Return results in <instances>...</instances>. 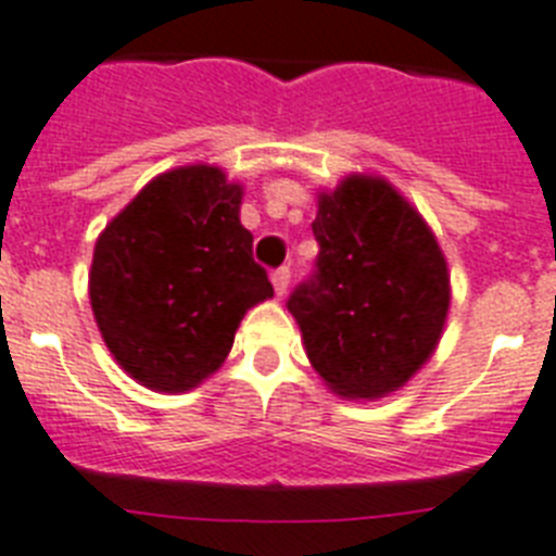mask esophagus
I'll list each match as a JSON object with an SVG mask.
<instances>
[{
	"instance_id": "34e87169",
	"label": "esophagus",
	"mask_w": 556,
	"mask_h": 556,
	"mask_svg": "<svg viewBox=\"0 0 556 556\" xmlns=\"http://www.w3.org/2000/svg\"><path fill=\"white\" fill-rule=\"evenodd\" d=\"M273 287L278 295H287V290H290V266H278V269H275Z\"/></svg>"
}]
</instances>
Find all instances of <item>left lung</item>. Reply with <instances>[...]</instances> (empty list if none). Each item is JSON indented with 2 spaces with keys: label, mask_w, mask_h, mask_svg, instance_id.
Instances as JSON below:
<instances>
[{
  "label": "left lung",
  "mask_w": 556,
  "mask_h": 556,
  "mask_svg": "<svg viewBox=\"0 0 556 556\" xmlns=\"http://www.w3.org/2000/svg\"><path fill=\"white\" fill-rule=\"evenodd\" d=\"M315 273L290 295L306 358L344 399H381L428 362L445 330L451 275L421 215L381 177L318 194Z\"/></svg>",
  "instance_id": "obj_1"
}]
</instances>
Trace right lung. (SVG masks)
I'll return each mask as SVG.
<instances>
[{
	"label": "right lung",
	"mask_w": 556,
	"mask_h": 556,
	"mask_svg": "<svg viewBox=\"0 0 556 556\" xmlns=\"http://www.w3.org/2000/svg\"><path fill=\"white\" fill-rule=\"evenodd\" d=\"M241 198L217 166L172 168L97 238L91 309L105 348L143 388H198L224 364L247 309L273 299Z\"/></svg>",
	"instance_id": "obj_1"
}]
</instances>
